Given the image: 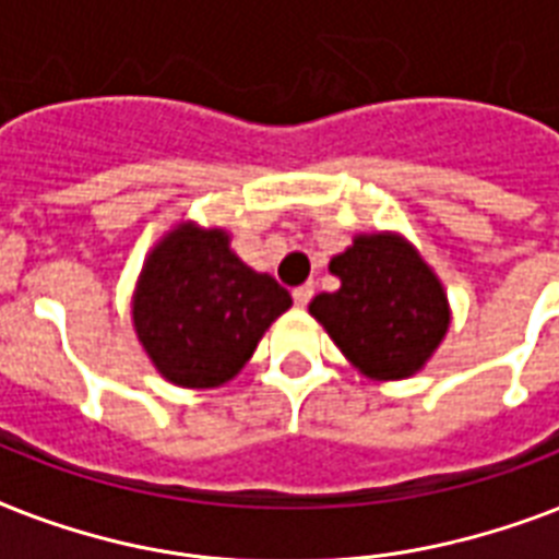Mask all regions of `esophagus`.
Here are the masks:
<instances>
[{
    "label": "esophagus",
    "instance_id": "1",
    "mask_svg": "<svg viewBox=\"0 0 559 559\" xmlns=\"http://www.w3.org/2000/svg\"><path fill=\"white\" fill-rule=\"evenodd\" d=\"M293 298H296L298 307H307L313 301V284H301V287L293 289Z\"/></svg>",
    "mask_w": 559,
    "mask_h": 559
}]
</instances>
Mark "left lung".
<instances>
[{
	"instance_id": "8db88e82",
	"label": "left lung",
	"mask_w": 559,
	"mask_h": 559,
	"mask_svg": "<svg viewBox=\"0 0 559 559\" xmlns=\"http://www.w3.org/2000/svg\"><path fill=\"white\" fill-rule=\"evenodd\" d=\"M336 293L313 298L310 313L345 357L377 380H403L441 345L450 307L432 270L394 235L357 237L336 254Z\"/></svg>"
}]
</instances>
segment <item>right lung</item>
<instances>
[{"label": "right lung", "mask_w": 559, "mask_h": 559, "mask_svg": "<svg viewBox=\"0 0 559 559\" xmlns=\"http://www.w3.org/2000/svg\"><path fill=\"white\" fill-rule=\"evenodd\" d=\"M293 298L278 281L249 270L219 228H177L144 266L133 301L135 333L153 366L186 389L231 380L263 331Z\"/></svg>", "instance_id": "add662e5"}]
</instances>
